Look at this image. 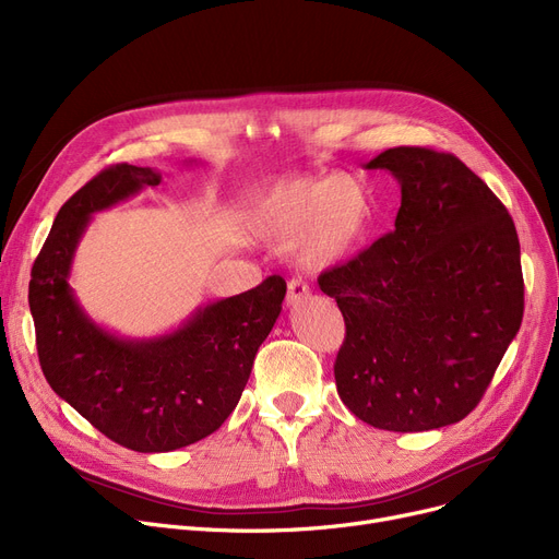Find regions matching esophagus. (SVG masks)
<instances>
[{"mask_svg": "<svg viewBox=\"0 0 559 559\" xmlns=\"http://www.w3.org/2000/svg\"><path fill=\"white\" fill-rule=\"evenodd\" d=\"M308 292H310V287H308V283H306V281H301V278H292V281L287 283V297H285V304H287V306H297V304H301V301L308 297Z\"/></svg>", "mask_w": 559, "mask_h": 559, "instance_id": "esophagus-1", "label": "esophagus"}]
</instances>
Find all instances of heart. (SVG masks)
<instances>
[{
  "mask_svg": "<svg viewBox=\"0 0 559 559\" xmlns=\"http://www.w3.org/2000/svg\"><path fill=\"white\" fill-rule=\"evenodd\" d=\"M371 222V203L348 176L324 181H281L260 192L247 209V226L260 240H297L299 262L324 270L354 253Z\"/></svg>",
  "mask_w": 559,
  "mask_h": 559,
  "instance_id": "b5f03b06",
  "label": "heart"
}]
</instances>
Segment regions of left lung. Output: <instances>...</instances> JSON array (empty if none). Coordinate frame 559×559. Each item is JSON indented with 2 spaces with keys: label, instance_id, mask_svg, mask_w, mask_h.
Returning <instances> with one entry per match:
<instances>
[{
  "label": "left lung",
  "instance_id": "left-lung-1",
  "mask_svg": "<svg viewBox=\"0 0 559 559\" xmlns=\"http://www.w3.org/2000/svg\"><path fill=\"white\" fill-rule=\"evenodd\" d=\"M367 169L401 186L396 228L319 287L342 310V403L365 424L421 432L457 424L483 399L523 319L516 228L453 154L394 146Z\"/></svg>",
  "mask_w": 559,
  "mask_h": 559
}]
</instances>
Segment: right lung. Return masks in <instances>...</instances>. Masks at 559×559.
<instances>
[{
  "instance_id": "add662e5",
  "label": "right lung",
  "mask_w": 559,
  "mask_h": 559,
  "mask_svg": "<svg viewBox=\"0 0 559 559\" xmlns=\"http://www.w3.org/2000/svg\"><path fill=\"white\" fill-rule=\"evenodd\" d=\"M154 167L110 165L58 211L34 262L28 308L49 388L115 444L167 453L215 432L238 405L260 344L285 299L281 276L199 306L150 340L95 324L70 287L76 247L95 213L160 183Z\"/></svg>"
}]
</instances>
